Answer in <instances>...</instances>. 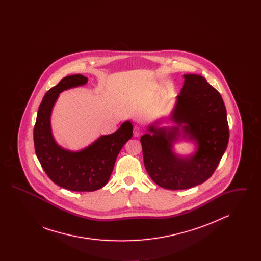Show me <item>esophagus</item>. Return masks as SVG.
Listing matches in <instances>:
<instances>
[{
	"label": "esophagus",
	"instance_id": "esophagus-1",
	"mask_svg": "<svg viewBox=\"0 0 261 261\" xmlns=\"http://www.w3.org/2000/svg\"><path fill=\"white\" fill-rule=\"evenodd\" d=\"M133 133H134V137H140L143 134V129L140 126L136 125V126H134Z\"/></svg>",
	"mask_w": 261,
	"mask_h": 261
}]
</instances>
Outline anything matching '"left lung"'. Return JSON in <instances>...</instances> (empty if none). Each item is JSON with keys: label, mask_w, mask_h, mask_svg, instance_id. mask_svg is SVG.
Here are the masks:
<instances>
[{"label": "left lung", "mask_w": 261, "mask_h": 261, "mask_svg": "<svg viewBox=\"0 0 261 261\" xmlns=\"http://www.w3.org/2000/svg\"><path fill=\"white\" fill-rule=\"evenodd\" d=\"M184 78L170 116L177 126L159 128L158 121L141 137L147 172L155 184L168 190H185L205 182L218 166L229 141L227 112L219 92L200 75L185 74ZM181 136L197 144L194 155L183 158L172 150Z\"/></svg>", "instance_id": "left-lung-1"}]
</instances>
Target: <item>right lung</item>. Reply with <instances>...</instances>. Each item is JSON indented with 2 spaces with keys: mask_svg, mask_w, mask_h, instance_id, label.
<instances>
[{
  "mask_svg": "<svg viewBox=\"0 0 261 261\" xmlns=\"http://www.w3.org/2000/svg\"><path fill=\"white\" fill-rule=\"evenodd\" d=\"M87 82L83 75H70L50 89L39 107L33 132L35 152L48 177L58 186L74 192H93L105 186L120 149L133 136V125L125 121L114 133L99 137L79 151L64 149L57 144L50 129L55 102L63 91Z\"/></svg>",
  "mask_w": 261,
  "mask_h": 261,
  "instance_id": "1",
  "label": "right lung"
}]
</instances>
